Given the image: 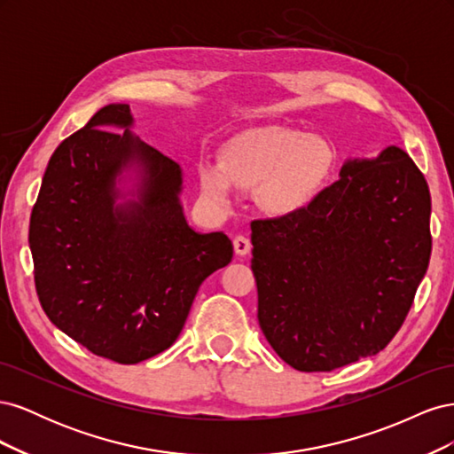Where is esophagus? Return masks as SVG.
<instances>
[{
  "label": "esophagus",
  "mask_w": 454,
  "mask_h": 454,
  "mask_svg": "<svg viewBox=\"0 0 454 454\" xmlns=\"http://www.w3.org/2000/svg\"><path fill=\"white\" fill-rule=\"evenodd\" d=\"M232 246H235V254L237 255H248L250 250H252V242L248 237H235V240H232Z\"/></svg>",
  "instance_id": "1"
}]
</instances>
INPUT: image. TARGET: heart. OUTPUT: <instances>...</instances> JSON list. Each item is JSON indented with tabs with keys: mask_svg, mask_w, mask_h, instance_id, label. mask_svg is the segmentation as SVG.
Instances as JSON below:
<instances>
[{
	"mask_svg": "<svg viewBox=\"0 0 454 454\" xmlns=\"http://www.w3.org/2000/svg\"><path fill=\"white\" fill-rule=\"evenodd\" d=\"M335 149L322 136L290 127H254L222 145L217 167L202 162L199 184L217 204H229L232 185L257 187L272 212L290 214L320 193L335 167Z\"/></svg>",
	"mask_w": 454,
	"mask_h": 454,
	"instance_id": "heart-1",
	"label": "heart"
}]
</instances>
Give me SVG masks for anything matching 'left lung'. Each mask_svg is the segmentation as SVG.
I'll return each instance as SVG.
<instances>
[{
    "label": "left lung",
    "mask_w": 454,
    "mask_h": 454,
    "mask_svg": "<svg viewBox=\"0 0 454 454\" xmlns=\"http://www.w3.org/2000/svg\"><path fill=\"white\" fill-rule=\"evenodd\" d=\"M430 189L403 149L348 160L309 206L252 222L257 320L297 371H333L400 332L430 263Z\"/></svg>",
    "instance_id": "1"
}]
</instances>
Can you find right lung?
Returning <instances> with one entry per match:
<instances>
[{"mask_svg": "<svg viewBox=\"0 0 454 454\" xmlns=\"http://www.w3.org/2000/svg\"><path fill=\"white\" fill-rule=\"evenodd\" d=\"M130 127V107L109 104L57 147L28 237L49 320L117 364L172 347L200 284L232 259L223 232L200 235L187 225L180 164ZM127 168L141 172L139 200L117 205L116 177Z\"/></svg>", "mask_w": 454, "mask_h": 454, "instance_id": "obj_1", "label": "right lung"}]
</instances>
